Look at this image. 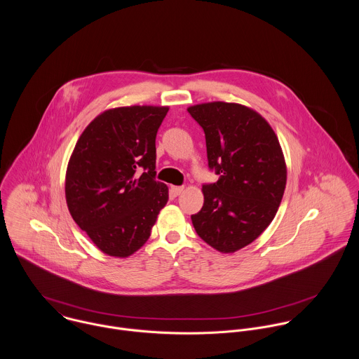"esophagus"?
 I'll return each instance as SVG.
<instances>
[{
	"label": "esophagus",
	"instance_id": "1",
	"mask_svg": "<svg viewBox=\"0 0 359 359\" xmlns=\"http://www.w3.org/2000/svg\"><path fill=\"white\" fill-rule=\"evenodd\" d=\"M170 191H171V194L174 196H178V195H181L184 192V187H171Z\"/></svg>",
	"mask_w": 359,
	"mask_h": 359
}]
</instances>
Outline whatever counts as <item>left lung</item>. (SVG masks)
<instances>
[{"instance_id":"8db88e82","label":"left lung","mask_w":359,"mask_h":359,"mask_svg":"<svg viewBox=\"0 0 359 359\" xmlns=\"http://www.w3.org/2000/svg\"><path fill=\"white\" fill-rule=\"evenodd\" d=\"M205 135L208 167L219 175L203 185L205 203L191 215L196 233L221 253H235L272 222L286 188V161L268 121L241 103L188 107Z\"/></svg>"}]
</instances>
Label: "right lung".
Returning <instances> with one entry per match:
<instances>
[{"label": "right lung", "mask_w": 359, "mask_h": 359, "mask_svg": "<svg viewBox=\"0 0 359 359\" xmlns=\"http://www.w3.org/2000/svg\"><path fill=\"white\" fill-rule=\"evenodd\" d=\"M168 106L107 109L80 135L69 158L65 195L74 222L104 255H134L168 201L156 175V134Z\"/></svg>", "instance_id": "right-lung-1"}]
</instances>
